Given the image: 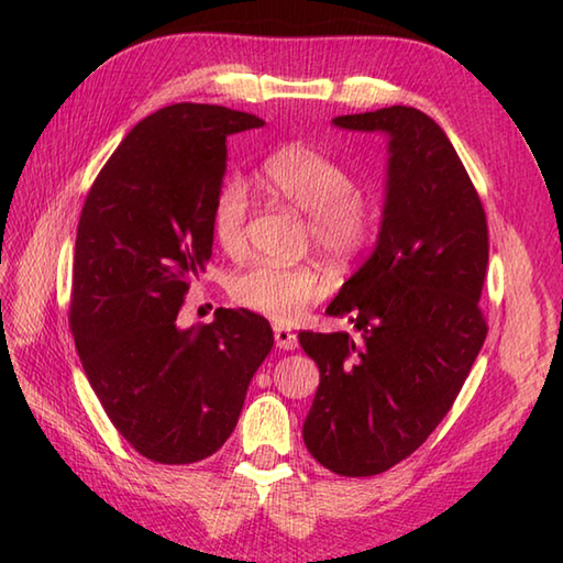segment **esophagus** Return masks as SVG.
Segmentation results:
<instances>
[{
    "label": "esophagus",
    "mask_w": 563,
    "mask_h": 563,
    "mask_svg": "<svg viewBox=\"0 0 563 563\" xmlns=\"http://www.w3.org/2000/svg\"><path fill=\"white\" fill-rule=\"evenodd\" d=\"M273 334H275V344L280 346V350H295L298 346V334H295L292 330H288V327H273Z\"/></svg>",
    "instance_id": "obj_1"
}]
</instances>
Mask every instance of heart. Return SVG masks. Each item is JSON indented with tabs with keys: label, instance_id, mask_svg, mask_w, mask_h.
Segmentation results:
<instances>
[{
	"label": "heart",
	"instance_id": "obj_1",
	"mask_svg": "<svg viewBox=\"0 0 563 563\" xmlns=\"http://www.w3.org/2000/svg\"><path fill=\"white\" fill-rule=\"evenodd\" d=\"M261 179L275 197L308 211V241L332 261H352L372 246L379 211L356 187L352 169L310 142H288L263 159ZM251 197L239 177L221 181L211 199L209 229L227 255L246 249ZM330 288L312 263H253L231 275L229 298L275 322H292Z\"/></svg>",
	"mask_w": 563,
	"mask_h": 563
}]
</instances>
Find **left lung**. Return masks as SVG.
Returning <instances> with one entry per match:
<instances>
[{"mask_svg":"<svg viewBox=\"0 0 563 563\" xmlns=\"http://www.w3.org/2000/svg\"><path fill=\"white\" fill-rule=\"evenodd\" d=\"M391 142L379 243L327 314L346 332H300L320 366L302 426L317 463L344 477L386 473L451 411L487 336L479 308L489 236L479 194L433 118L406 106L334 118Z\"/></svg>","mask_w":563,"mask_h":563,"instance_id":"1","label":"left lung"}]
</instances>
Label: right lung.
Instances as JSON below:
<instances>
[{"instance_id": "add662e5", "label": "right lung", "mask_w": 563, "mask_h": 563, "mask_svg": "<svg viewBox=\"0 0 563 563\" xmlns=\"http://www.w3.org/2000/svg\"><path fill=\"white\" fill-rule=\"evenodd\" d=\"M261 125L221 106L152 112L112 152L80 211L68 327L110 423L152 463L217 453L273 350L268 320L251 310L219 308L209 324L177 327L211 258L227 137Z\"/></svg>"}]
</instances>
